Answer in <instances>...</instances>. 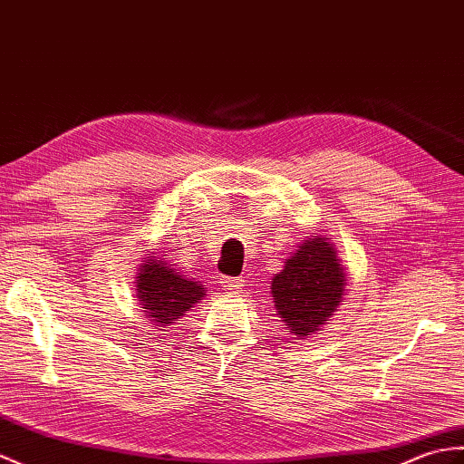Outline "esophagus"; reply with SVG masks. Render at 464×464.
I'll return each instance as SVG.
<instances>
[{
	"label": "esophagus",
	"mask_w": 464,
	"mask_h": 464,
	"mask_svg": "<svg viewBox=\"0 0 464 464\" xmlns=\"http://www.w3.org/2000/svg\"><path fill=\"white\" fill-rule=\"evenodd\" d=\"M219 283H221V286H223V288L235 290V288L243 286V278H239V276H225V275H221V276H219Z\"/></svg>",
	"instance_id": "34e87169"
}]
</instances>
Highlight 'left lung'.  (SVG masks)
<instances>
[{
    "label": "left lung",
    "instance_id": "8db88e82",
    "mask_svg": "<svg viewBox=\"0 0 464 464\" xmlns=\"http://www.w3.org/2000/svg\"><path fill=\"white\" fill-rule=\"evenodd\" d=\"M271 295L296 340H308L328 324L346 295V273L328 235L314 233L285 258L283 271L271 278Z\"/></svg>",
    "mask_w": 464,
    "mask_h": 464
}]
</instances>
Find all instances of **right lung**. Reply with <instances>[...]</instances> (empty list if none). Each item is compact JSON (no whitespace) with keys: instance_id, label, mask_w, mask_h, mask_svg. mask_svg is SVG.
<instances>
[{"instance_id":"obj_1","label":"right lung","mask_w":464,"mask_h":464,"mask_svg":"<svg viewBox=\"0 0 464 464\" xmlns=\"http://www.w3.org/2000/svg\"><path fill=\"white\" fill-rule=\"evenodd\" d=\"M164 251H148L136 273V298L154 328L176 324L189 308L206 296V288L178 268Z\"/></svg>"}]
</instances>
